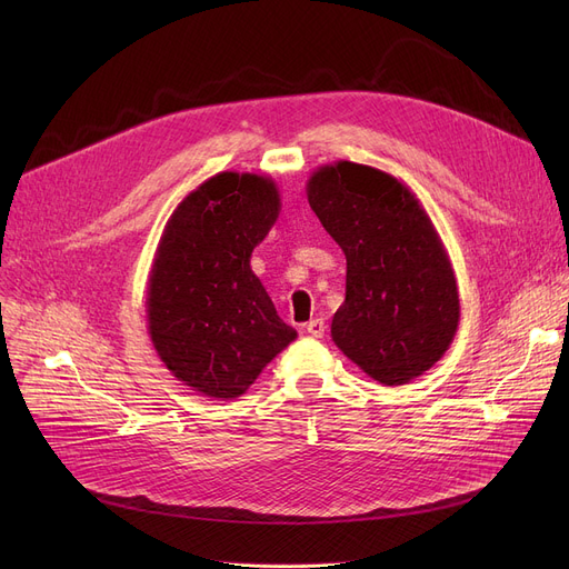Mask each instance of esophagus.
I'll use <instances>...</instances> for the list:
<instances>
[{
	"label": "esophagus",
	"instance_id": "34e87169",
	"mask_svg": "<svg viewBox=\"0 0 569 569\" xmlns=\"http://www.w3.org/2000/svg\"><path fill=\"white\" fill-rule=\"evenodd\" d=\"M325 330H327V325H325L322 318H313V320H309V322L305 325V332H307L309 337H313V339H322V337H325Z\"/></svg>",
	"mask_w": 569,
	"mask_h": 569
}]
</instances>
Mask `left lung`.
<instances>
[{
    "instance_id": "1",
    "label": "left lung",
    "mask_w": 569,
    "mask_h": 569,
    "mask_svg": "<svg viewBox=\"0 0 569 569\" xmlns=\"http://www.w3.org/2000/svg\"><path fill=\"white\" fill-rule=\"evenodd\" d=\"M307 198L346 253L332 341L382 385L420 378L459 327L455 269L420 198L395 174L352 161L313 170Z\"/></svg>"
}]
</instances>
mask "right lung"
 <instances>
[{
  "mask_svg": "<svg viewBox=\"0 0 569 569\" xmlns=\"http://www.w3.org/2000/svg\"><path fill=\"white\" fill-rule=\"evenodd\" d=\"M281 212L272 177L226 170L174 207L147 283V330L166 369L209 399L242 397L297 339L251 253Z\"/></svg>",
  "mask_w": 569,
  "mask_h": 569,
  "instance_id": "add662e5",
  "label": "right lung"
}]
</instances>
